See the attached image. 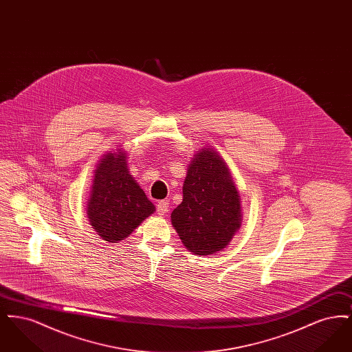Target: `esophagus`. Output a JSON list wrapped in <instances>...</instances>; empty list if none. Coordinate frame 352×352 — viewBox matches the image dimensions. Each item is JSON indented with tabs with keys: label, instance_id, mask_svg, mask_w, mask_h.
<instances>
[{
	"label": "esophagus",
	"instance_id": "1",
	"mask_svg": "<svg viewBox=\"0 0 352 352\" xmlns=\"http://www.w3.org/2000/svg\"><path fill=\"white\" fill-rule=\"evenodd\" d=\"M168 201H158V204H157V214L158 215H161V217H164L165 214H168Z\"/></svg>",
	"mask_w": 352,
	"mask_h": 352
}]
</instances>
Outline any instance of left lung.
<instances>
[{
	"label": "left lung",
	"instance_id": "obj_1",
	"mask_svg": "<svg viewBox=\"0 0 352 352\" xmlns=\"http://www.w3.org/2000/svg\"><path fill=\"white\" fill-rule=\"evenodd\" d=\"M182 190L171 224L184 247L197 256L223 251L239 231L243 214L231 170L218 151L211 146L197 151Z\"/></svg>",
	"mask_w": 352,
	"mask_h": 352
}]
</instances>
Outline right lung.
I'll list each match as a JSON object with an SVG mask.
<instances>
[{
  "label": "right lung",
  "instance_id": "right-lung-1",
  "mask_svg": "<svg viewBox=\"0 0 352 352\" xmlns=\"http://www.w3.org/2000/svg\"><path fill=\"white\" fill-rule=\"evenodd\" d=\"M155 211L129 173L126 153L121 149L102 155L94 170L88 192L87 217L102 240L118 243Z\"/></svg>",
  "mask_w": 352,
  "mask_h": 352
}]
</instances>
